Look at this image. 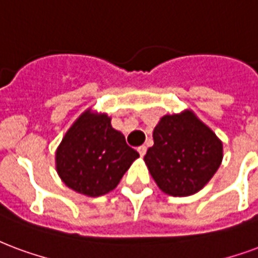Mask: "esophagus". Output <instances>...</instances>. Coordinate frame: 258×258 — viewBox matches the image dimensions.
<instances>
[{
	"instance_id": "1",
	"label": "esophagus",
	"mask_w": 258,
	"mask_h": 258,
	"mask_svg": "<svg viewBox=\"0 0 258 258\" xmlns=\"http://www.w3.org/2000/svg\"><path fill=\"white\" fill-rule=\"evenodd\" d=\"M138 153H139V156H141V157H144L145 154H146V146H139Z\"/></svg>"
}]
</instances>
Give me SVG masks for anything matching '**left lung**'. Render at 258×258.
<instances>
[{
	"label": "left lung",
	"mask_w": 258,
	"mask_h": 258,
	"mask_svg": "<svg viewBox=\"0 0 258 258\" xmlns=\"http://www.w3.org/2000/svg\"><path fill=\"white\" fill-rule=\"evenodd\" d=\"M153 141L144 160L154 182L168 196L187 197L200 191L223 160L221 141L191 110L163 116Z\"/></svg>",
	"instance_id": "obj_1"
}]
</instances>
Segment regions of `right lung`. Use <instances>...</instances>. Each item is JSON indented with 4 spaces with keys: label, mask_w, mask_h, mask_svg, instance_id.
I'll use <instances>...</instances> for the list:
<instances>
[{
    "label": "right lung",
    "mask_w": 258,
    "mask_h": 258,
    "mask_svg": "<svg viewBox=\"0 0 258 258\" xmlns=\"http://www.w3.org/2000/svg\"><path fill=\"white\" fill-rule=\"evenodd\" d=\"M139 153L125 144L110 117L91 109L76 119L56 152L58 176L79 194L100 197L112 191Z\"/></svg>",
    "instance_id": "right-lung-1"
}]
</instances>
